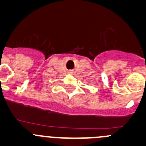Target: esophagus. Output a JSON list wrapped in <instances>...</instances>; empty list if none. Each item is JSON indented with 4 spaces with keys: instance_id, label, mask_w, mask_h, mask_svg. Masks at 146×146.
<instances>
[{
    "instance_id": "obj_1",
    "label": "esophagus",
    "mask_w": 146,
    "mask_h": 146,
    "mask_svg": "<svg viewBox=\"0 0 146 146\" xmlns=\"http://www.w3.org/2000/svg\"><path fill=\"white\" fill-rule=\"evenodd\" d=\"M68 73H69V74H72V73H73V72H72V71H69Z\"/></svg>"
}]
</instances>
